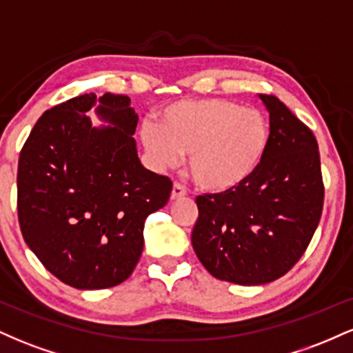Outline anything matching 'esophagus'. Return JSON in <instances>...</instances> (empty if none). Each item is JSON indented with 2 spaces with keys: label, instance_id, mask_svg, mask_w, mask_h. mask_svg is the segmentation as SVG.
<instances>
[{
  "label": "esophagus",
  "instance_id": "esophagus-1",
  "mask_svg": "<svg viewBox=\"0 0 353 353\" xmlns=\"http://www.w3.org/2000/svg\"><path fill=\"white\" fill-rule=\"evenodd\" d=\"M184 196H185V188H184V185H181V184H177V182H174L172 190H171V199L172 201H177V199H181V197H184Z\"/></svg>",
  "mask_w": 353,
  "mask_h": 353
}]
</instances>
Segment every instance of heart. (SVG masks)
<instances>
[{
    "label": "heart",
    "instance_id": "1",
    "mask_svg": "<svg viewBox=\"0 0 353 353\" xmlns=\"http://www.w3.org/2000/svg\"><path fill=\"white\" fill-rule=\"evenodd\" d=\"M141 141L159 171L188 168L201 189L224 194L244 185L261 168L270 125L254 108L225 99H182L159 112V125H141Z\"/></svg>",
    "mask_w": 353,
    "mask_h": 353
}]
</instances>
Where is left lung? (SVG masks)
I'll list each match as a JSON object with an SVG mask.
<instances>
[{"mask_svg": "<svg viewBox=\"0 0 353 353\" xmlns=\"http://www.w3.org/2000/svg\"><path fill=\"white\" fill-rule=\"evenodd\" d=\"M270 143L259 171L241 188L196 199L194 252L219 281L262 285L295 265L317 229L323 184L315 136L275 96L259 94Z\"/></svg>", "mask_w": 353, "mask_h": 353, "instance_id": "obj_1", "label": "left lung"}]
</instances>
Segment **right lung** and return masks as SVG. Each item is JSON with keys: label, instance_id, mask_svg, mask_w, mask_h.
<instances>
[{"label": "right lung", "instance_id": "right-lung-1", "mask_svg": "<svg viewBox=\"0 0 353 353\" xmlns=\"http://www.w3.org/2000/svg\"><path fill=\"white\" fill-rule=\"evenodd\" d=\"M94 108L106 125L94 126ZM128 96H78L39 117L18 164V219L28 247L61 282L114 287L143 254L144 222L168 204L169 177L137 157Z\"/></svg>", "mask_w": 353, "mask_h": 353}]
</instances>
